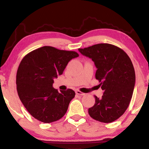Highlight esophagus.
<instances>
[{
  "label": "esophagus",
  "mask_w": 149,
  "mask_h": 149,
  "mask_svg": "<svg viewBox=\"0 0 149 149\" xmlns=\"http://www.w3.org/2000/svg\"><path fill=\"white\" fill-rule=\"evenodd\" d=\"M75 93H76L77 95H81V96H84V95H85V93H84L81 92L80 91H78V90H77L76 91H75Z\"/></svg>",
  "instance_id": "1"
}]
</instances>
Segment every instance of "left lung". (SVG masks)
<instances>
[{
  "mask_svg": "<svg viewBox=\"0 0 149 149\" xmlns=\"http://www.w3.org/2000/svg\"><path fill=\"white\" fill-rule=\"evenodd\" d=\"M91 58L97 68L95 78L104 91L101 98L95 96V103L88 110L90 116L103 123L118 119L127 110L132 99L135 74L132 60L120 48L108 43L79 49Z\"/></svg>",
  "mask_w": 149,
  "mask_h": 149,
  "instance_id": "left-lung-1",
  "label": "left lung"
}]
</instances>
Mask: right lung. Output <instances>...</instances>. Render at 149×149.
<instances>
[{
  "label": "right lung",
  "mask_w": 149,
  "mask_h": 149,
  "mask_svg": "<svg viewBox=\"0 0 149 149\" xmlns=\"http://www.w3.org/2000/svg\"><path fill=\"white\" fill-rule=\"evenodd\" d=\"M76 52L45 46L27 54L20 62L16 75L17 91L25 108L35 119L43 123L60 120L67 112L75 93L52 87L54 78L62 75Z\"/></svg>",
  "instance_id": "add662e5"
}]
</instances>
